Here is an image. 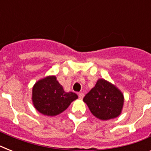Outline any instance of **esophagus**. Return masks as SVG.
Returning <instances> with one entry per match:
<instances>
[{"mask_svg": "<svg viewBox=\"0 0 151 151\" xmlns=\"http://www.w3.org/2000/svg\"><path fill=\"white\" fill-rule=\"evenodd\" d=\"M78 96H79L80 99H83L84 96H85V94H84L83 92H79V93H78Z\"/></svg>", "mask_w": 151, "mask_h": 151, "instance_id": "esophagus-1", "label": "esophagus"}]
</instances>
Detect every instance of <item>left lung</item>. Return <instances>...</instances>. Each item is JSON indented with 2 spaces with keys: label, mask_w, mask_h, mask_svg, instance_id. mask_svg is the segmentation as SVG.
Listing matches in <instances>:
<instances>
[{
  "label": "left lung",
  "mask_w": 151,
  "mask_h": 151,
  "mask_svg": "<svg viewBox=\"0 0 151 151\" xmlns=\"http://www.w3.org/2000/svg\"><path fill=\"white\" fill-rule=\"evenodd\" d=\"M83 100L95 117L101 120H109L120 115L124 97L114 85L104 79H99Z\"/></svg>",
  "instance_id": "left-lung-1"
}]
</instances>
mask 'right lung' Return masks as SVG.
Instances as JSON below:
<instances>
[{
  "instance_id": "obj_1",
  "label": "right lung",
  "mask_w": 151,
  "mask_h": 151,
  "mask_svg": "<svg viewBox=\"0 0 151 151\" xmlns=\"http://www.w3.org/2000/svg\"><path fill=\"white\" fill-rule=\"evenodd\" d=\"M78 99L74 92H64L55 76L41 79L33 88V103L42 114L55 116L66 110L71 102Z\"/></svg>"
}]
</instances>
